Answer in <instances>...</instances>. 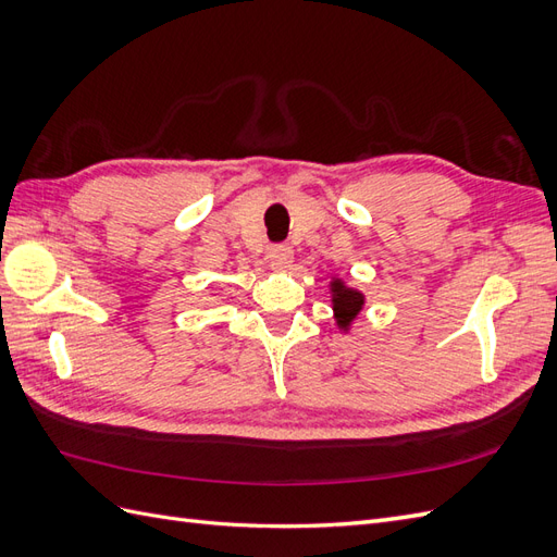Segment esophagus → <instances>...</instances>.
<instances>
[{"label": "esophagus", "instance_id": "1", "mask_svg": "<svg viewBox=\"0 0 557 557\" xmlns=\"http://www.w3.org/2000/svg\"><path fill=\"white\" fill-rule=\"evenodd\" d=\"M269 267L276 269V272H283V269H290L293 264V248L290 246H274L272 250H269Z\"/></svg>", "mask_w": 557, "mask_h": 557}]
</instances>
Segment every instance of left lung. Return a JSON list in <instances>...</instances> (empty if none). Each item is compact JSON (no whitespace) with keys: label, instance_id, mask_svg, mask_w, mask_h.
<instances>
[{"label":"left lung","instance_id":"8db88e82","mask_svg":"<svg viewBox=\"0 0 557 557\" xmlns=\"http://www.w3.org/2000/svg\"><path fill=\"white\" fill-rule=\"evenodd\" d=\"M327 293H330L334 325L342 334H348L352 330V323H356L367 305V295L360 288H352V285L339 274L330 276Z\"/></svg>","mask_w":557,"mask_h":557}]
</instances>
